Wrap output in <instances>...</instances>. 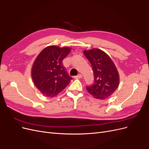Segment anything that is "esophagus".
I'll return each instance as SVG.
<instances>
[{"label": "esophagus", "instance_id": "esophagus-1", "mask_svg": "<svg viewBox=\"0 0 149 149\" xmlns=\"http://www.w3.org/2000/svg\"><path fill=\"white\" fill-rule=\"evenodd\" d=\"M83 77V76H82V74H79L78 76H74V78L75 79H80V78H81Z\"/></svg>", "mask_w": 149, "mask_h": 149}]
</instances>
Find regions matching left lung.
<instances>
[{"instance_id":"8db88e82","label":"left lung","mask_w":149,"mask_h":149,"mask_svg":"<svg viewBox=\"0 0 149 149\" xmlns=\"http://www.w3.org/2000/svg\"><path fill=\"white\" fill-rule=\"evenodd\" d=\"M84 55L92 65L94 82L86 87L88 93L100 100L109 97L118 88L119 74L110 56L98 48L84 50Z\"/></svg>"}]
</instances>
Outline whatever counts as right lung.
I'll use <instances>...</instances> for the list:
<instances>
[{"mask_svg": "<svg viewBox=\"0 0 149 149\" xmlns=\"http://www.w3.org/2000/svg\"><path fill=\"white\" fill-rule=\"evenodd\" d=\"M70 52V47L52 45L45 48L36 58L31 68V78L44 96L55 97L70 83L72 78L62 64Z\"/></svg>", "mask_w": 149, "mask_h": 149, "instance_id": "1", "label": "right lung"}]
</instances>
